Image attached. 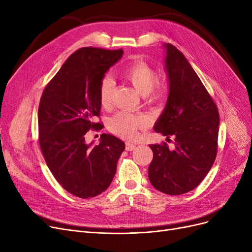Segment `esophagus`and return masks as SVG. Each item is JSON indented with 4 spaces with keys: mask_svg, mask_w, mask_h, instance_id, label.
<instances>
[{
    "mask_svg": "<svg viewBox=\"0 0 252 252\" xmlns=\"http://www.w3.org/2000/svg\"><path fill=\"white\" fill-rule=\"evenodd\" d=\"M136 149V145L131 144V143H126V151H133Z\"/></svg>",
    "mask_w": 252,
    "mask_h": 252,
    "instance_id": "obj_1",
    "label": "esophagus"
}]
</instances>
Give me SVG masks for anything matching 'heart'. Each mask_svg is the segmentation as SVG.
Instances as JSON below:
<instances>
[{"label": "heart", "instance_id": "obj_1", "mask_svg": "<svg viewBox=\"0 0 252 252\" xmlns=\"http://www.w3.org/2000/svg\"><path fill=\"white\" fill-rule=\"evenodd\" d=\"M123 78L128 83L149 103L160 102L165 94V86L157 81L156 71L152 66L142 59L128 63L121 72ZM113 82L108 76L102 78L99 89L100 105L107 109L113 98ZM147 125L141 116L126 112H118L109 119L108 127L116 136L131 140L137 137L138 130L146 128Z\"/></svg>", "mask_w": 252, "mask_h": 252}]
</instances>
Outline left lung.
Masks as SVG:
<instances>
[{
    "label": "left lung",
    "mask_w": 252,
    "mask_h": 252,
    "mask_svg": "<svg viewBox=\"0 0 252 252\" xmlns=\"http://www.w3.org/2000/svg\"><path fill=\"white\" fill-rule=\"evenodd\" d=\"M164 47L169 94L154 129L167 136V141L174 136L176 148L169 150L165 142L149 145L153 159L148 176L158 191L181 195L195 189L216 160L220 115L214 99L183 53L171 44Z\"/></svg>",
    "instance_id": "left-lung-1"
}]
</instances>
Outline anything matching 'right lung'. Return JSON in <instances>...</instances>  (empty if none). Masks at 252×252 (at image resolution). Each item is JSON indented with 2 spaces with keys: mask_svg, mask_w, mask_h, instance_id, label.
Instances as JSON below:
<instances>
[{
  "mask_svg": "<svg viewBox=\"0 0 252 252\" xmlns=\"http://www.w3.org/2000/svg\"><path fill=\"white\" fill-rule=\"evenodd\" d=\"M123 49H78L46 86L38 105V143L52 175L70 194L95 197L107 189L116 173L125 143L102 134L92 146L90 129L100 130L99 89L105 72L123 56Z\"/></svg>",
  "mask_w": 252,
  "mask_h": 252,
  "instance_id": "obj_1",
  "label": "right lung"
}]
</instances>
